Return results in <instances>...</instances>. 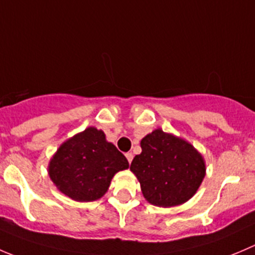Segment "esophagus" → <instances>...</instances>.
I'll list each match as a JSON object with an SVG mask.
<instances>
[{"label":"esophagus","mask_w":255,"mask_h":255,"mask_svg":"<svg viewBox=\"0 0 255 255\" xmlns=\"http://www.w3.org/2000/svg\"><path fill=\"white\" fill-rule=\"evenodd\" d=\"M126 157H127V160L129 162V164H130V162H132V159H133V154L132 153H126Z\"/></svg>","instance_id":"esophagus-1"}]
</instances>
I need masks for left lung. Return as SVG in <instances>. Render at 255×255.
Returning <instances> with one entry per match:
<instances>
[{
    "label": "left lung",
    "instance_id": "1",
    "mask_svg": "<svg viewBox=\"0 0 255 255\" xmlns=\"http://www.w3.org/2000/svg\"><path fill=\"white\" fill-rule=\"evenodd\" d=\"M140 148L130 170L148 203L170 208L197 193L206 177V162L188 140L157 128L142 138Z\"/></svg>",
    "mask_w": 255,
    "mask_h": 255
}]
</instances>
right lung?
<instances>
[{
	"mask_svg": "<svg viewBox=\"0 0 255 255\" xmlns=\"http://www.w3.org/2000/svg\"><path fill=\"white\" fill-rule=\"evenodd\" d=\"M129 167L127 158L106 139L102 129L88 127L62 143L48 163L57 189L76 202L102 198L116 173Z\"/></svg>",
	"mask_w": 255,
	"mask_h": 255,
	"instance_id": "1",
	"label": "right lung"
}]
</instances>
